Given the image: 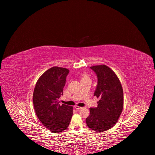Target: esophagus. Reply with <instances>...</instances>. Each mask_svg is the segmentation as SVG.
I'll return each instance as SVG.
<instances>
[{"instance_id":"34e87169","label":"esophagus","mask_w":155,"mask_h":155,"mask_svg":"<svg viewBox=\"0 0 155 155\" xmlns=\"http://www.w3.org/2000/svg\"><path fill=\"white\" fill-rule=\"evenodd\" d=\"M75 109L77 110H81V109L83 108V107H79V106H77V105H75Z\"/></svg>"}]
</instances>
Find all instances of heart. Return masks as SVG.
I'll use <instances>...</instances> for the list:
<instances>
[{
	"label": "heart",
	"instance_id": "b5f03b06",
	"mask_svg": "<svg viewBox=\"0 0 155 155\" xmlns=\"http://www.w3.org/2000/svg\"><path fill=\"white\" fill-rule=\"evenodd\" d=\"M90 79L89 76H88L86 74H83L81 76V81H83V80H89Z\"/></svg>",
	"mask_w": 155,
	"mask_h": 155
}]
</instances>
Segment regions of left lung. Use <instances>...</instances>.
I'll return each instance as SVG.
<instances>
[{"mask_svg":"<svg viewBox=\"0 0 155 155\" xmlns=\"http://www.w3.org/2000/svg\"><path fill=\"white\" fill-rule=\"evenodd\" d=\"M90 68L97 77L94 96L99 101L97 107L90 108V114L86 123L91 130L102 132L111 129L117 123L123 108V91L118 77L107 65H93Z\"/></svg>","mask_w":155,"mask_h":155,"instance_id":"left-lung-1","label":"left lung"}]
</instances>
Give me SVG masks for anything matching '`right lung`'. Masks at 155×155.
<instances>
[{
	"label": "right lung",
	"instance_id": "1",
	"mask_svg": "<svg viewBox=\"0 0 155 155\" xmlns=\"http://www.w3.org/2000/svg\"><path fill=\"white\" fill-rule=\"evenodd\" d=\"M69 72V69L57 66L48 69L38 79L33 93L37 117L43 126L54 133L67 129L73 115V107L60 105L59 101Z\"/></svg>",
	"mask_w": 155,
	"mask_h": 155
}]
</instances>
